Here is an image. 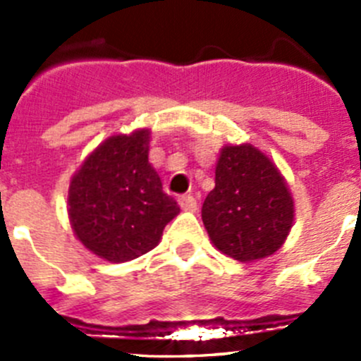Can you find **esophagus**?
Here are the masks:
<instances>
[{"label":"esophagus","mask_w":361,"mask_h":361,"mask_svg":"<svg viewBox=\"0 0 361 361\" xmlns=\"http://www.w3.org/2000/svg\"><path fill=\"white\" fill-rule=\"evenodd\" d=\"M178 206H180V209H184V212H197V200L191 195L180 197V199H178Z\"/></svg>","instance_id":"1"}]
</instances>
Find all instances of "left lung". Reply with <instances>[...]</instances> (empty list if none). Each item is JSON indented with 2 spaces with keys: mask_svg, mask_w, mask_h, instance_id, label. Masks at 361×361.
I'll use <instances>...</instances> for the list:
<instances>
[{
  "mask_svg": "<svg viewBox=\"0 0 361 361\" xmlns=\"http://www.w3.org/2000/svg\"><path fill=\"white\" fill-rule=\"evenodd\" d=\"M202 222L220 253L238 262L275 255L295 222V200L276 164L250 142L226 145L215 188L202 204Z\"/></svg>",
  "mask_w": 361,
  "mask_h": 361,
  "instance_id": "8db88e82",
  "label": "left lung"
}]
</instances>
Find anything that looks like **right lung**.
Masks as SVG:
<instances>
[{"instance_id":"right-lung-1","label":"right lung","mask_w":361,"mask_h":361,"mask_svg":"<svg viewBox=\"0 0 361 361\" xmlns=\"http://www.w3.org/2000/svg\"><path fill=\"white\" fill-rule=\"evenodd\" d=\"M149 128L108 137L70 178L73 235L108 262H130L152 251L180 212L149 164Z\"/></svg>"}]
</instances>
